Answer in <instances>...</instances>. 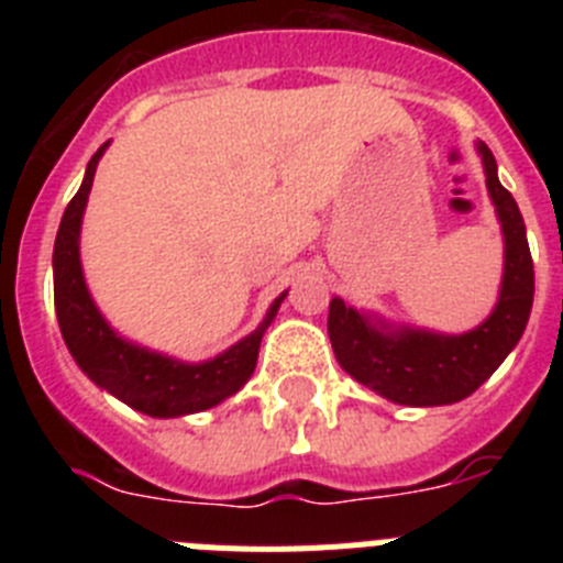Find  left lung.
<instances>
[{"instance_id":"1","label":"left lung","mask_w":563,"mask_h":563,"mask_svg":"<svg viewBox=\"0 0 563 563\" xmlns=\"http://www.w3.org/2000/svg\"><path fill=\"white\" fill-rule=\"evenodd\" d=\"M476 154L505 239L499 298L490 316L474 330L449 335L395 324L377 312L355 310L338 296L330 301L327 330L341 369L400 406H451L474 395L514 352L533 310V258L525 220L499 183L494 152L476 141Z\"/></svg>"}]
</instances>
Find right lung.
I'll return each instance as SVG.
<instances>
[{
  "instance_id": "1",
  "label": "right lung",
  "mask_w": 563,
  "mask_h": 563,
  "mask_svg": "<svg viewBox=\"0 0 563 563\" xmlns=\"http://www.w3.org/2000/svg\"><path fill=\"white\" fill-rule=\"evenodd\" d=\"M107 148L109 141L87 163L81 188L64 211L56 247H53V296H56V316L64 343L73 361L78 363V369L96 383L98 389L109 391L141 415L168 420V417L213 409L251 380L262 338L287 298V290L273 301L262 324L251 335L208 361H180L166 352L141 346L112 330L89 292L81 267L84 211H87L89 188L96 180L98 161Z\"/></svg>"
}]
</instances>
